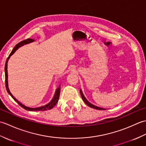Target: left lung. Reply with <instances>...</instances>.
<instances>
[{"label": "left lung", "instance_id": "left-lung-1", "mask_svg": "<svg viewBox=\"0 0 146 146\" xmlns=\"http://www.w3.org/2000/svg\"><path fill=\"white\" fill-rule=\"evenodd\" d=\"M80 94H81V96H82V99H83V100L84 101L86 105H87L88 106H89L90 107H91V108H95V109H97V110H105V108H101V107H97V106H95V105H93V104L90 103V102H89L87 100H86V98L85 97L84 95L83 94V92H82V90H80Z\"/></svg>", "mask_w": 146, "mask_h": 146}]
</instances>
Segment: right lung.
I'll return each mask as SVG.
<instances>
[{"label": "right lung", "mask_w": 146, "mask_h": 146, "mask_svg": "<svg viewBox=\"0 0 146 146\" xmlns=\"http://www.w3.org/2000/svg\"><path fill=\"white\" fill-rule=\"evenodd\" d=\"M35 41V39H25L24 40V41H21L20 42H19L18 44H17L16 45H15V47L14 48V49H12V52H11V54H9V57L7 58V60H6L5 61V87H6V90H7V92L9 93V94L10 95L11 97H12V98L14 99V100L17 102V103L20 105V106L21 107H23V108H24V109L26 110H29V111H44V110H49V109H51L52 108H53L54 105L57 104V102L59 100V97H60V89H61V87L60 86H59V87L56 89V90L55 92V94L54 95V97L52 98V99L51 100V101L49 102V104H46L45 105H44V106H41V107H36V108H31V107H26L25 106V105L22 104L20 102H19L16 98H15L13 95H12L11 93L10 92V90H9V87H8V81H7V78H8V75H7V63H8V60L10 58V57L13 54L14 52H15V51L17 50V49L21 47V46H23L25 44H29V43H31V42H33Z\"/></svg>", "instance_id": "add662e5"}]
</instances>
